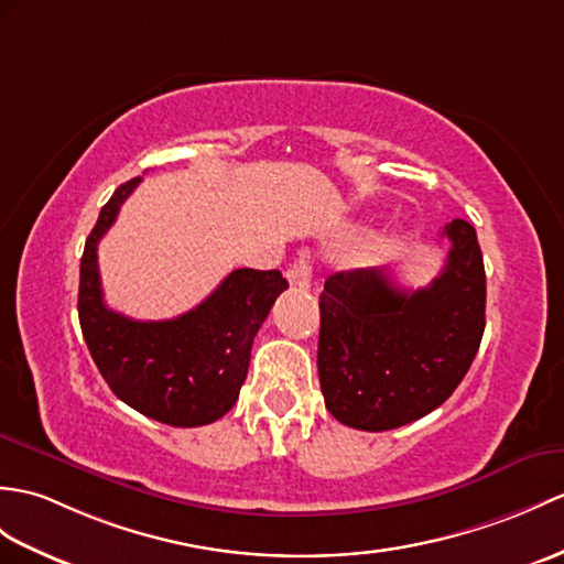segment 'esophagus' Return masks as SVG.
<instances>
[{
	"label": "esophagus",
	"mask_w": 564,
	"mask_h": 564,
	"mask_svg": "<svg viewBox=\"0 0 564 564\" xmlns=\"http://www.w3.org/2000/svg\"><path fill=\"white\" fill-rule=\"evenodd\" d=\"M285 279H288V283H291L293 288H300V291H305V288H310V281H312V267H310V261H307L305 257L295 259L293 264L288 267Z\"/></svg>",
	"instance_id": "esophagus-1"
}]
</instances>
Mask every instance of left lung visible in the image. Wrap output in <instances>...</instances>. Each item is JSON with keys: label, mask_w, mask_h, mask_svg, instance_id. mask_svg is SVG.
<instances>
[{"label": "left lung", "mask_w": 564, "mask_h": 564, "mask_svg": "<svg viewBox=\"0 0 564 564\" xmlns=\"http://www.w3.org/2000/svg\"><path fill=\"white\" fill-rule=\"evenodd\" d=\"M447 264L405 291L384 269L338 271L319 295L317 370L338 423L382 432L435 411L462 384L486 329V267L470 223L442 230Z\"/></svg>", "instance_id": "1"}]
</instances>
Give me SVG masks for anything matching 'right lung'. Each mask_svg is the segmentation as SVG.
I'll list each match as a JSON object with an SVG mask.
<instances>
[{"label": "right lung", "mask_w": 564, "mask_h": 564, "mask_svg": "<svg viewBox=\"0 0 564 564\" xmlns=\"http://www.w3.org/2000/svg\"><path fill=\"white\" fill-rule=\"evenodd\" d=\"M141 177L115 189L90 230L78 281V322L117 399L153 421L199 427L238 401L259 326L288 288L279 269H235L216 291L175 319L139 322L102 300L98 242Z\"/></svg>", "instance_id": "add662e5"}]
</instances>
